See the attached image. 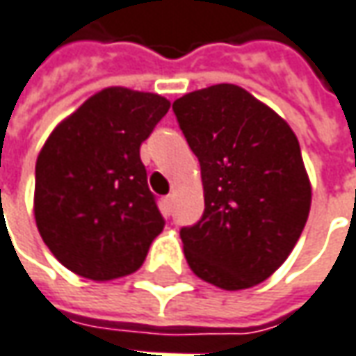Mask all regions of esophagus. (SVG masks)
<instances>
[{"instance_id": "esophagus-1", "label": "esophagus", "mask_w": 356, "mask_h": 356, "mask_svg": "<svg viewBox=\"0 0 356 356\" xmlns=\"http://www.w3.org/2000/svg\"><path fill=\"white\" fill-rule=\"evenodd\" d=\"M163 204H161V211H163V215H171V209H173V195H167L163 197Z\"/></svg>"}]
</instances>
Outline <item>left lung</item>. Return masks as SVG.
Listing matches in <instances>:
<instances>
[{"instance_id": "8db88e82", "label": "left lung", "mask_w": 356, "mask_h": 356, "mask_svg": "<svg viewBox=\"0 0 356 356\" xmlns=\"http://www.w3.org/2000/svg\"><path fill=\"white\" fill-rule=\"evenodd\" d=\"M201 163L204 213L181 228L189 268L236 291L270 277L300 240L312 185L286 120L236 84H215L173 102Z\"/></svg>"}]
</instances>
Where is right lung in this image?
<instances>
[{
    "instance_id": "add662e5",
    "label": "right lung",
    "mask_w": 356,
    "mask_h": 356,
    "mask_svg": "<svg viewBox=\"0 0 356 356\" xmlns=\"http://www.w3.org/2000/svg\"><path fill=\"white\" fill-rule=\"evenodd\" d=\"M169 106L159 94L104 88L44 141L35 165V220L70 272L96 282L134 274L165 227L140 145Z\"/></svg>"
}]
</instances>
